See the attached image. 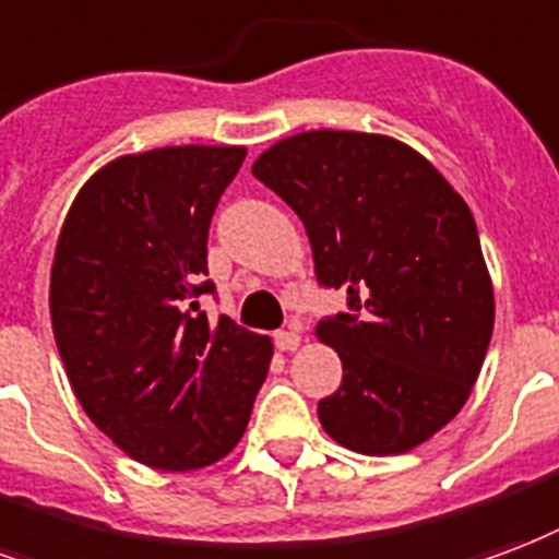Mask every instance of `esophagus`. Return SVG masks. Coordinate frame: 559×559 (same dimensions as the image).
<instances>
[{
	"instance_id": "1",
	"label": "esophagus",
	"mask_w": 559,
	"mask_h": 559,
	"mask_svg": "<svg viewBox=\"0 0 559 559\" xmlns=\"http://www.w3.org/2000/svg\"><path fill=\"white\" fill-rule=\"evenodd\" d=\"M275 346H278L281 353H293V349H299L301 346V334L296 329L290 332H278L275 334Z\"/></svg>"
}]
</instances>
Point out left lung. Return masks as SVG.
<instances>
[{
	"mask_svg": "<svg viewBox=\"0 0 559 559\" xmlns=\"http://www.w3.org/2000/svg\"><path fill=\"white\" fill-rule=\"evenodd\" d=\"M251 175L296 210L317 278L355 311L313 332L343 364L317 408L322 429L367 456L429 441L468 403L495 329L468 204L427 156L379 132H296Z\"/></svg>",
	"mask_w": 559,
	"mask_h": 559,
	"instance_id": "left-lung-1",
	"label": "left lung"
}]
</instances>
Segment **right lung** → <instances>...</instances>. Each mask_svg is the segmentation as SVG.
<instances>
[{
  "label": "right lung",
  "instance_id": "obj_1",
  "mask_svg": "<svg viewBox=\"0 0 559 559\" xmlns=\"http://www.w3.org/2000/svg\"><path fill=\"white\" fill-rule=\"evenodd\" d=\"M246 159L239 144L123 153L73 198L49 272V317L70 388L115 448L195 471L246 432L272 341L198 305L210 218Z\"/></svg>",
  "mask_w": 559,
  "mask_h": 559
}]
</instances>
